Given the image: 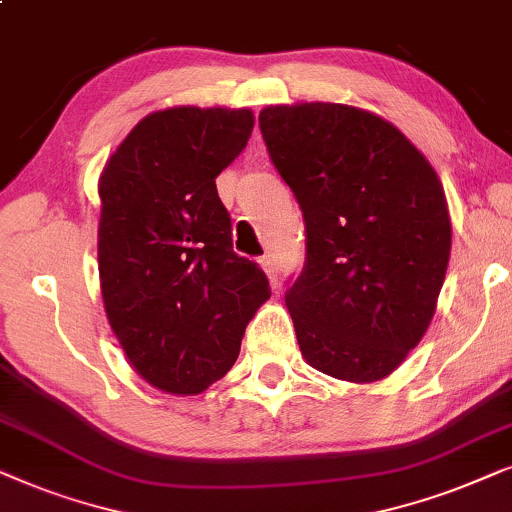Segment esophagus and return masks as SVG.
<instances>
[{"label":"esophagus","instance_id":"esophagus-1","mask_svg":"<svg viewBox=\"0 0 512 512\" xmlns=\"http://www.w3.org/2000/svg\"><path fill=\"white\" fill-rule=\"evenodd\" d=\"M260 267L264 269V274H267L269 283H271V285H278V267H276L274 257H271V255H264L262 260H260Z\"/></svg>","mask_w":512,"mask_h":512}]
</instances>
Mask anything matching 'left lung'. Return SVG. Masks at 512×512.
I'll return each instance as SVG.
<instances>
[{
    "label": "left lung",
    "instance_id": "8db88e82",
    "mask_svg": "<svg viewBox=\"0 0 512 512\" xmlns=\"http://www.w3.org/2000/svg\"><path fill=\"white\" fill-rule=\"evenodd\" d=\"M260 128L306 224L304 271L285 292L299 351L327 377L386 379L426 335L445 283L438 173L391 121L342 102L269 105Z\"/></svg>",
    "mask_w": 512,
    "mask_h": 512
}]
</instances>
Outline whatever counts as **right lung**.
I'll return each instance as SVG.
<instances>
[{"label": "right lung", "mask_w": 512, "mask_h": 512, "mask_svg": "<svg viewBox=\"0 0 512 512\" xmlns=\"http://www.w3.org/2000/svg\"><path fill=\"white\" fill-rule=\"evenodd\" d=\"M252 126L248 107L161 109L100 173L102 304L128 363L163 393L196 395L222 379L271 297L264 271L231 250L215 187Z\"/></svg>", "instance_id": "right-lung-1"}]
</instances>
